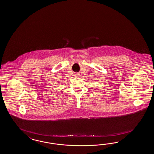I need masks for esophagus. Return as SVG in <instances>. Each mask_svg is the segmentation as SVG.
I'll return each mask as SVG.
<instances>
[{"label":"esophagus","instance_id":"34e87169","mask_svg":"<svg viewBox=\"0 0 154 154\" xmlns=\"http://www.w3.org/2000/svg\"><path fill=\"white\" fill-rule=\"evenodd\" d=\"M75 75H76L77 77H79V73H76L75 74Z\"/></svg>","mask_w":154,"mask_h":154}]
</instances>
